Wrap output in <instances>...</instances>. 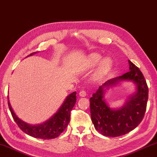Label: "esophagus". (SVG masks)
<instances>
[{"instance_id":"34e87169","label":"esophagus","mask_w":157,"mask_h":157,"mask_svg":"<svg viewBox=\"0 0 157 157\" xmlns=\"http://www.w3.org/2000/svg\"><path fill=\"white\" fill-rule=\"evenodd\" d=\"M79 96H81V97H85L86 95V93L84 91V90H81V91L79 93Z\"/></svg>"}]
</instances>
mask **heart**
Segmentation results:
<instances>
[{
	"label": "heart",
	"mask_w": 157,
	"mask_h": 157,
	"mask_svg": "<svg viewBox=\"0 0 157 157\" xmlns=\"http://www.w3.org/2000/svg\"><path fill=\"white\" fill-rule=\"evenodd\" d=\"M101 58H102V57H101L99 54H96V53L91 54L89 56V59H88L89 65L90 66H94L95 65H96L97 63L100 61ZM112 65H113V62L110 58L107 57L103 59L102 62H100L99 66L98 67L96 73H95V78H100L103 75H106V74H107L111 68Z\"/></svg>",
	"instance_id": "obj_1"
}]
</instances>
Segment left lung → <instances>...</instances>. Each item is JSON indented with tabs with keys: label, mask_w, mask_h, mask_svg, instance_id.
<instances>
[{
	"label": "left lung",
	"mask_w": 157,
	"mask_h": 157,
	"mask_svg": "<svg viewBox=\"0 0 157 157\" xmlns=\"http://www.w3.org/2000/svg\"><path fill=\"white\" fill-rule=\"evenodd\" d=\"M129 71L123 75L109 79L101 85L90 98V109L93 123L97 131L106 136L116 137L136 128L144 117L148 99V88L141 71L128 60ZM122 81H132L136 91L127 98L121 108H111L104 95L108 87Z\"/></svg>",
	"instance_id": "left-lung-1"
}]
</instances>
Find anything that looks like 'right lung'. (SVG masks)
I'll return each mask as SVG.
<instances>
[{
  "instance_id": "right-lung-1",
  "label": "right lung",
  "mask_w": 157,
  "mask_h": 157,
  "mask_svg": "<svg viewBox=\"0 0 157 157\" xmlns=\"http://www.w3.org/2000/svg\"><path fill=\"white\" fill-rule=\"evenodd\" d=\"M36 52L32 53L28 56L33 55ZM76 99V91H75L66 98L62 106L51 118L43 123L34 125L23 121L16 115L10 103L9 97L8 106L14 121L23 132L36 139H52L59 136L68 126L70 122L71 111L75 105Z\"/></svg>"
}]
</instances>
